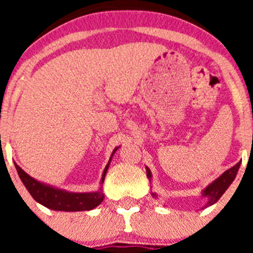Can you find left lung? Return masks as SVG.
<instances>
[{"label":"left lung","mask_w":253,"mask_h":253,"mask_svg":"<svg viewBox=\"0 0 253 253\" xmlns=\"http://www.w3.org/2000/svg\"><path fill=\"white\" fill-rule=\"evenodd\" d=\"M240 164H241V162L237 163L235 167H233V168H230L229 170H226L225 172H223V174L219 176L216 180H214L211 185H208L205 190H203L202 196L207 198V203H206L205 208L218 202L219 198H220L221 196L224 195V192L228 190L229 186H230L231 183H233V181L235 180L237 171H239ZM147 176H148V178L152 177V172H150V170L148 169V168H147ZM152 195H153V197H157V195H155V193H152Z\"/></svg>","instance_id":"left-lung-1"}]
</instances>
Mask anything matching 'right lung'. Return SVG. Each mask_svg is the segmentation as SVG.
<instances>
[{"label":"right lung","mask_w":253,"mask_h":253,"mask_svg":"<svg viewBox=\"0 0 253 253\" xmlns=\"http://www.w3.org/2000/svg\"><path fill=\"white\" fill-rule=\"evenodd\" d=\"M115 148L112 152L110 160L108 165L104 169L103 177H101V183H104L105 175L108 172L109 165L111 163V158L114 155ZM18 175L22 180L23 185L25 186L32 197L40 205L45 206L48 209L52 211H90L98 207L103 202L104 193L101 192V188L96 192H86V193H76V192H67V191L58 190V188L52 187V186L45 185V183L39 182L32 176H29L24 170L14 163Z\"/></svg>","instance_id":"obj_1"}]
</instances>
